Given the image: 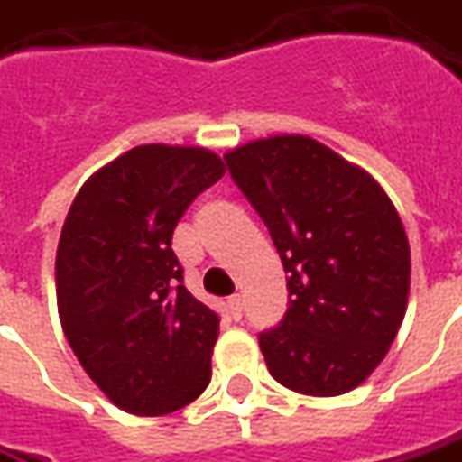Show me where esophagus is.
<instances>
[{"instance_id":"esophagus-1","label":"esophagus","mask_w":462,"mask_h":462,"mask_svg":"<svg viewBox=\"0 0 462 462\" xmlns=\"http://www.w3.org/2000/svg\"><path fill=\"white\" fill-rule=\"evenodd\" d=\"M227 310H230L232 319H240V317H243V299H240V294H235L227 299Z\"/></svg>"}]
</instances>
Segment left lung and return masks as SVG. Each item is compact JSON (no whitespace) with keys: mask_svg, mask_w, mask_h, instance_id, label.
Here are the masks:
<instances>
[{"mask_svg":"<svg viewBox=\"0 0 462 462\" xmlns=\"http://www.w3.org/2000/svg\"><path fill=\"white\" fill-rule=\"evenodd\" d=\"M225 163L286 271L289 310L258 335L268 371L307 396L353 391L386 358L406 311L411 263L393 204L311 137L255 140Z\"/></svg>","mask_w":462,"mask_h":462,"instance_id":"8db88e82","label":"left lung"}]
</instances>
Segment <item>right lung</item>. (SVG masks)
Returning <instances> with one entry per match:
<instances>
[{
	"label": "right lung",
	"mask_w": 462,
	"mask_h": 462,
	"mask_svg": "<svg viewBox=\"0 0 462 462\" xmlns=\"http://www.w3.org/2000/svg\"><path fill=\"white\" fill-rule=\"evenodd\" d=\"M222 176L225 163L204 148L140 145L99 168L63 222L60 325L88 378L130 414H171L212 378L219 314L183 286L171 240Z\"/></svg>",
	"instance_id": "add662e5"
}]
</instances>
